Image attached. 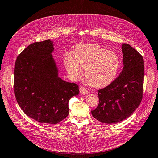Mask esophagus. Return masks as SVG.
Returning a JSON list of instances; mask_svg holds the SVG:
<instances>
[{
  "label": "esophagus",
  "instance_id": "34e87169",
  "mask_svg": "<svg viewBox=\"0 0 158 158\" xmlns=\"http://www.w3.org/2000/svg\"><path fill=\"white\" fill-rule=\"evenodd\" d=\"M79 91H80V93L82 94H87L88 93H89V92H88V91H87L86 88H85L83 86L79 87Z\"/></svg>",
  "mask_w": 158,
  "mask_h": 158
}]
</instances>
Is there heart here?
Masks as SVG:
<instances>
[{"mask_svg":"<svg viewBox=\"0 0 158 158\" xmlns=\"http://www.w3.org/2000/svg\"><path fill=\"white\" fill-rule=\"evenodd\" d=\"M73 55L66 54L63 62L69 76L78 79L85 69V79L89 85L103 87L111 83L120 66L118 55L94 44H79L74 46Z\"/></svg>","mask_w":158,"mask_h":158,"instance_id":"b5f03b06","label":"heart"}]
</instances>
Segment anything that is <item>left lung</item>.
<instances>
[{"mask_svg":"<svg viewBox=\"0 0 158 158\" xmlns=\"http://www.w3.org/2000/svg\"><path fill=\"white\" fill-rule=\"evenodd\" d=\"M123 69L109 85L98 91L99 104L91 114L101 123L112 124L129 118L143 98L144 61L128 44H123Z\"/></svg>","mask_w":158,"mask_h":158,"instance_id":"8db88e82","label":"left lung"}]
</instances>
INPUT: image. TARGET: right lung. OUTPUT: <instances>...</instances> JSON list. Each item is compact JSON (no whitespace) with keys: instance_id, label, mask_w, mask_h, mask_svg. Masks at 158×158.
I'll list each match as a JSON object with an SVG mask.
<instances>
[{"instance_id":"add662e5","label":"right lung","mask_w":158,"mask_h":158,"mask_svg":"<svg viewBox=\"0 0 158 158\" xmlns=\"http://www.w3.org/2000/svg\"><path fill=\"white\" fill-rule=\"evenodd\" d=\"M50 40L34 42L17 56L14 69V93L27 116L40 123L57 124L69 113V101L79 86L58 77Z\"/></svg>"}]
</instances>
